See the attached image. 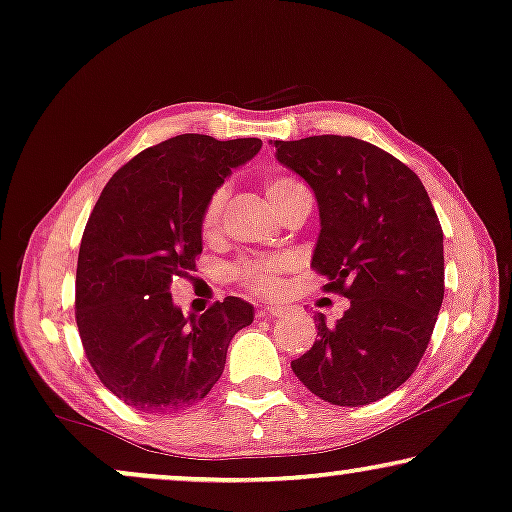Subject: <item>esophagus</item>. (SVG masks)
Returning a JSON list of instances; mask_svg holds the SVG:
<instances>
[{
    "instance_id": "1",
    "label": "esophagus",
    "mask_w": 512,
    "mask_h": 512,
    "mask_svg": "<svg viewBox=\"0 0 512 512\" xmlns=\"http://www.w3.org/2000/svg\"><path fill=\"white\" fill-rule=\"evenodd\" d=\"M259 318H280V315L287 313L285 306H262L259 308Z\"/></svg>"
}]
</instances>
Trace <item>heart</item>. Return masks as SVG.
<instances>
[{"label":"heart","instance_id":"obj_1","mask_svg":"<svg viewBox=\"0 0 512 512\" xmlns=\"http://www.w3.org/2000/svg\"><path fill=\"white\" fill-rule=\"evenodd\" d=\"M299 185L301 183L294 181V178H290V176L269 178V181H266V197H269L273 206H278V201ZM225 201H227V187H218V190L208 197L204 213H201V234L204 236H213L215 232H218ZM292 269H294V257H290V255H283V253L259 255V257H248V259H243L241 264H236L232 276L236 283L243 287V290L264 297V294L278 292L285 283V276Z\"/></svg>","mask_w":512,"mask_h":512}]
</instances>
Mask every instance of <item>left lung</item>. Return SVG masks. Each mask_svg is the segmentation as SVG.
<instances>
[{
  "instance_id": "obj_1",
  "label": "left lung",
  "mask_w": 512,
  "mask_h": 512,
  "mask_svg": "<svg viewBox=\"0 0 512 512\" xmlns=\"http://www.w3.org/2000/svg\"><path fill=\"white\" fill-rule=\"evenodd\" d=\"M276 160L311 185L320 236L311 266L350 299L336 325L318 315L292 371L334 406H366L417 369L443 304V229L415 171L352 136L273 141Z\"/></svg>"
}]
</instances>
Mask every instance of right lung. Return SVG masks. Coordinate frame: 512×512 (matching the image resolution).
<instances>
[{
  "mask_svg": "<svg viewBox=\"0 0 512 512\" xmlns=\"http://www.w3.org/2000/svg\"><path fill=\"white\" fill-rule=\"evenodd\" d=\"M259 139L181 134L118 169L85 225L76 269V325L106 390L143 413L194 406L218 383L234 334L255 318L239 297L185 318L171 280L201 255V213Z\"/></svg>",
  "mask_w": 512,
  "mask_h": 512,
  "instance_id": "right-lung-1",
  "label": "right lung"
}]
</instances>
